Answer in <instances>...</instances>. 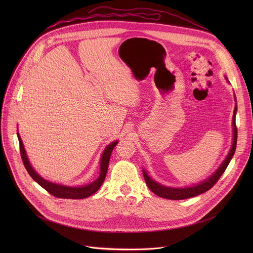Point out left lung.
<instances>
[{
  "mask_svg": "<svg viewBox=\"0 0 253 253\" xmlns=\"http://www.w3.org/2000/svg\"><path fill=\"white\" fill-rule=\"evenodd\" d=\"M227 80V78L225 77ZM236 101V98H234ZM237 112V106L235 105L234 108V112H233V117H232V127H233V138H232V145L231 148L226 156V158L223 160V162L220 164V166L217 168L212 175H210L207 179L203 180L202 182L192 185V186H187V187H168L165 185H162L155 181L154 179H152L147 171L145 169H143V176L144 179H145V182L148 186V188L155 193L157 196H160L162 198L166 199H172V200H181V199H187L191 198L194 196H197L199 194H202L206 191H208L210 188L213 187V185L218 181V179L221 177V175L224 173L225 169L227 168L230 160L232 159L235 149H236V143H237V129L235 125V116Z\"/></svg>",
  "mask_w": 253,
  "mask_h": 253,
  "instance_id": "obj_1",
  "label": "left lung"
}]
</instances>
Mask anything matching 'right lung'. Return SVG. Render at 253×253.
I'll list each match as a JSON object with an SVG mask.
<instances>
[{
  "mask_svg": "<svg viewBox=\"0 0 253 253\" xmlns=\"http://www.w3.org/2000/svg\"><path fill=\"white\" fill-rule=\"evenodd\" d=\"M17 136H18L19 143H20L21 157H22L23 163L25 165V168L27 169L30 176L40 186H42L44 189H46L53 196L58 197V198H66V199H83V198H87V197L93 195L95 192L98 191V189L101 187L102 183L105 180L108 166H109V160H110L111 153L118 143V141L115 140L104 149V151L101 155V160H100V174L95 181L91 182L90 184H86V185H82V186H67V185H62V184H57V183L51 182V181H49V180H46L43 177H41L37 172L35 171V169L32 167V165L28 159L26 150L24 148V144H23V141L21 139L19 132H17Z\"/></svg>",
  "mask_w": 253,
  "mask_h": 253,
  "instance_id": "add662e5",
  "label": "right lung"
}]
</instances>
